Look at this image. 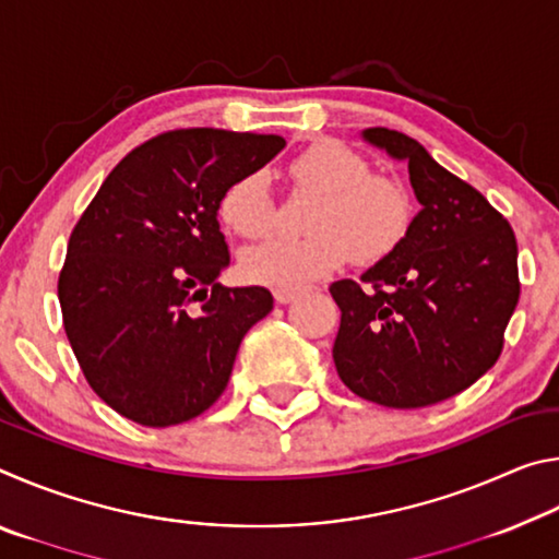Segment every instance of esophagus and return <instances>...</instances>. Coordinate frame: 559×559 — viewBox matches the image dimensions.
Segmentation results:
<instances>
[{"label":"esophagus","mask_w":559,"mask_h":559,"mask_svg":"<svg viewBox=\"0 0 559 559\" xmlns=\"http://www.w3.org/2000/svg\"><path fill=\"white\" fill-rule=\"evenodd\" d=\"M273 298H276V302H281V306H288V302L298 298V293L296 290H276L273 293Z\"/></svg>","instance_id":"34e87169"}]
</instances>
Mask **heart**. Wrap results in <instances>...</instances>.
Instances as JSON below:
<instances>
[{
	"instance_id": "b5f03b06",
	"label": "heart",
	"mask_w": 559,
	"mask_h": 559,
	"mask_svg": "<svg viewBox=\"0 0 559 559\" xmlns=\"http://www.w3.org/2000/svg\"><path fill=\"white\" fill-rule=\"evenodd\" d=\"M290 179L318 192L302 239L273 236L243 251L241 273L276 290L306 288L337 271L349 257L377 261L404 239L412 219L406 189L390 177L370 175V165L335 140H320L293 159ZM219 219L243 239L271 229L273 194L266 173H246L224 189Z\"/></svg>"
}]
</instances>
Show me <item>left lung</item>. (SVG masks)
I'll use <instances>...</instances> for the list:
<instances>
[{"label":"left lung","mask_w":559,"mask_h":559,"mask_svg":"<svg viewBox=\"0 0 559 559\" xmlns=\"http://www.w3.org/2000/svg\"><path fill=\"white\" fill-rule=\"evenodd\" d=\"M409 167L421 204L404 239L357 281H335L340 380L367 402L416 409L484 377L503 349L520 296L518 243L480 192L409 135L359 132Z\"/></svg>","instance_id":"1"}]
</instances>
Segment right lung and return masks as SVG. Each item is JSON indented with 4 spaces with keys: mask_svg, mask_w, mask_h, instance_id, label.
Here are the masks:
<instances>
[{
    "mask_svg": "<svg viewBox=\"0 0 559 559\" xmlns=\"http://www.w3.org/2000/svg\"><path fill=\"white\" fill-rule=\"evenodd\" d=\"M286 140L173 130L132 150L75 224L59 276L63 328L110 409L143 427L200 416L229 384L243 335L273 310L261 286L226 288L219 200Z\"/></svg>",
    "mask_w": 559,
    "mask_h": 559,
    "instance_id": "add662e5",
    "label": "right lung"
}]
</instances>
